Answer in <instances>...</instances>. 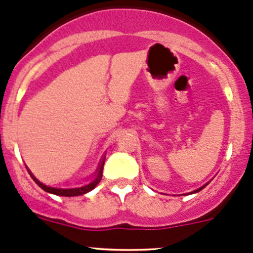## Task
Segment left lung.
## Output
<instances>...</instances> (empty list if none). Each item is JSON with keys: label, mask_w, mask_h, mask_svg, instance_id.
I'll list each match as a JSON object with an SVG mask.
<instances>
[{"label": "left lung", "mask_w": 253, "mask_h": 253, "mask_svg": "<svg viewBox=\"0 0 253 253\" xmlns=\"http://www.w3.org/2000/svg\"><path fill=\"white\" fill-rule=\"evenodd\" d=\"M207 184H209V183H207ZM207 184H205V185H203V187H201V188H199V189L194 190V191H193V193H198V191H200L201 189H204V188H205V187H206V185H207Z\"/></svg>", "instance_id": "1"}]
</instances>
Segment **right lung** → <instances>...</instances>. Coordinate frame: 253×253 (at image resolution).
Returning <instances> with one entry per match:
<instances>
[{
    "instance_id": "1",
    "label": "right lung",
    "mask_w": 253,
    "mask_h": 253,
    "mask_svg": "<svg viewBox=\"0 0 253 253\" xmlns=\"http://www.w3.org/2000/svg\"><path fill=\"white\" fill-rule=\"evenodd\" d=\"M104 160H105V159H103L102 162H100L99 167H98V169H97V171H95L94 179H93L91 183H88V184L84 185V187H80V188H68V189H63V188L48 187V185L43 184V183L40 182L39 179H36V178L34 177V174L30 172V169H28V171H29V173H30L31 178H33V179L35 180L36 184L39 185L40 188H42V189H43L44 191H47V193L54 194V195H59V196H78V195H84V194H86V193H88V191L93 190L95 187H97L98 183H99L100 180H102L103 166H104Z\"/></svg>"
}]
</instances>
